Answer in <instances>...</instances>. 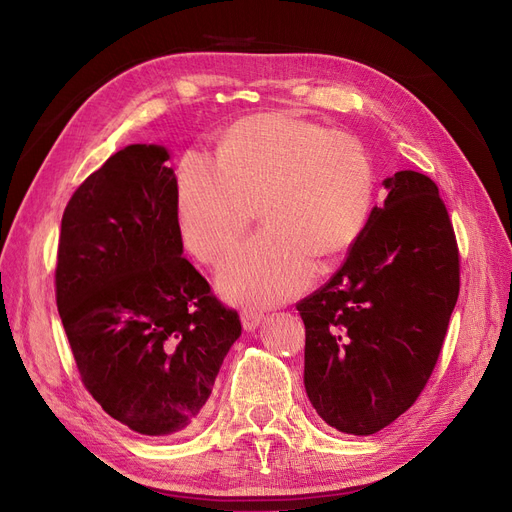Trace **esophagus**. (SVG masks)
<instances>
[{
  "instance_id": "esophagus-1",
  "label": "esophagus",
  "mask_w": 512,
  "mask_h": 512,
  "mask_svg": "<svg viewBox=\"0 0 512 512\" xmlns=\"http://www.w3.org/2000/svg\"><path fill=\"white\" fill-rule=\"evenodd\" d=\"M264 315L260 311H243L241 313V323L245 330H256V327L262 323Z\"/></svg>"
}]
</instances>
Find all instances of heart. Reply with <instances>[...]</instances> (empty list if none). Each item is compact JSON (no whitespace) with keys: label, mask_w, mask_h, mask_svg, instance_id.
Returning a JSON list of instances; mask_svg holds the SVG:
<instances>
[{"label":"heart","mask_w":512,"mask_h":512,"mask_svg":"<svg viewBox=\"0 0 512 512\" xmlns=\"http://www.w3.org/2000/svg\"><path fill=\"white\" fill-rule=\"evenodd\" d=\"M178 227L203 262L227 256L260 208L264 231L224 264L233 300L277 304L304 290L315 258L330 260L363 233L376 166L363 142L294 113H258L224 132L218 157L187 153L178 168Z\"/></svg>","instance_id":"b5f03b06"}]
</instances>
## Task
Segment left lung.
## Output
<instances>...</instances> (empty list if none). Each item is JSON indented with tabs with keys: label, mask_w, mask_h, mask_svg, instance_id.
I'll list each match as a JSON object with an SVG mask.
<instances>
[{
	"label": "left lung",
	"mask_w": 512,
	"mask_h": 512,
	"mask_svg": "<svg viewBox=\"0 0 512 512\" xmlns=\"http://www.w3.org/2000/svg\"><path fill=\"white\" fill-rule=\"evenodd\" d=\"M342 267L296 304L306 327L304 388L346 435H374L410 410L431 378L460 292V254L435 182L386 178Z\"/></svg>",
	"instance_id": "8db88e82"
}]
</instances>
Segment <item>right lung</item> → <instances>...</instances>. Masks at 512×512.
<instances>
[{
  "label": "right lung",
  "mask_w": 512,
  "mask_h": 512,
  "mask_svg": "<svg viewBox=\"0 0 512 512\" xmlns=\"http://www.w3.org/2000/svg\"><path fill=\"white\" fill-rule=\"evenodd\" d=\"M170 153L130 145L69 199L60 222L56 306L81 382L111 418L149 437L203 416L241 336L237 311L182 258Z\"/></svg>",
  "instance_id": "obj_1"
}]
</instances>
